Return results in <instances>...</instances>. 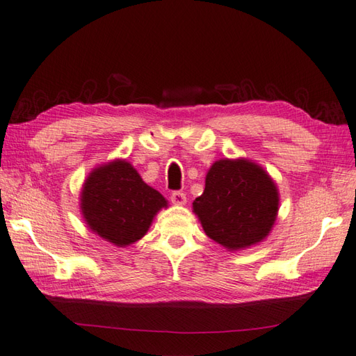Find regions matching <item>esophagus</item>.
<instances>
[{"label": "esophagus", "mask_w": 356, "mask_h": 356, "mask_svg": "<svg viewBox=\"0 0 356 356\" xmlns=\"http://www.w3.org/2000/svg\"><path fill=\"white\" fill-rule=\"evenodd\" d=\"M171 202L174 205H185L186 203V194L184 191H172L171 193Z\"/></svg>", "instance_id": "esophagus-1"}]
</instances>
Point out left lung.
<instances>
[{
    "instance_id": "left-lung-1",
    "label": "left lung",
    "mask_w": 356,
    "mask_h": 356,
    "mask_svg": "<svg viewBox=\"0 0 356 356\" xmlns=\"http://www.w3.org/2000/svg\"><path fill=\"white\" fill-rule=\"evenodd\" d=\"M207 236L228 249L259 243L278 211V193L264 170L245 159L217 161L193 203Z\"/></svg>"
}]
</instances>
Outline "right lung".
<instances>
[{
	"mask_svg": "<svg viewBox=\"0 0 356 356\" xmlns=\"http://www.w3.org/2000/svg\"><path fill=\"white\" fill-rule=\"evenodd\" d=\"M163 207V195L143 182L125 161L96 168L81 195L82 214L90 229L116 246L131 245L145 236Z\"/></svg>",
	"mask_w": 356,
	"mask_h": 356,
	"instance_id": "obj_1",
	"label": "right lung"
}]
</instances>
